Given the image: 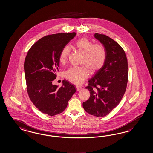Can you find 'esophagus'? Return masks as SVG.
<instances>
[{"instance_id":"1","label":"esophagus","mask_w":153,"mask_h":153,"mask_svg":"<svg viewBox=\"0 0 153 153\" xmlns=\"http://www.w3.org/2000/svg\"><path fill=\"white\" fill-rule=\"evenodd\" d=\"M82 89V87L80 86H76V90L77 91H80Z\"/></svg>"}]
</instances>
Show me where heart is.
Segmentation results:
<instances>
[{"label":"heart","mask_w":153,"mask_h":153,"mask_svg":"<svg viewBox=\"0 0 153 153\" xmlns=\"http://www.w3.org/2000/svg\"><path fill=\"white\" fill-rule=\"evenodd\" d=\"M75 48L83 54L82 64L85 66L70 68L65 73L66 78L71 83L79 85L88 75V71L94 73L100 70L105 64L107 53L105 46L101 44H93L87 38L78 39L75 44ZM70 53V48L66 46L60 53L59 59L61 63H64Z\"/></svg>","instance_id":"obj_1"}]
</instances>
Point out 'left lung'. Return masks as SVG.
I'll list each match as a JSON object with an SVG mask.
<instances>
[{"label":"left lung","mask_w":153,"mask_h":153,"mask_svg":"<svg viewBox=\"0 0 153 153\" xmlns=\"http://www.w3.org/2000/svg\"><path fill=\"white\" fill-rule=\"evenodd\" d=\"M94 36L105 46L107 56L103 66L88 81L85 88L91 95L83 107L91 115L104 117L119 104L126 91L127 59L123 48L114 39L97 33Z\"/></svg>","instance_id":"8db88e82"}]
</instances>
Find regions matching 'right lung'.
I'll list each match as a JSON object with an SVG mask.
<instances>
[{"label": "right lung", "mask_w": 153, "mask_h": 153, "mask_svg": "<svg viewBox=\"0 0 153 153\" xmlns=\"http://www.w3.org/2000/svg\"><path fill=\"white\" fill-rule=\"evenodd\" d=\"M76 34L61 33L45 36L32 45L25 60L29 97L41 112L49 116L63 112L76 92L74 85L65 80L61 87L53 84L59 71L60 52Z\"/></svg>", "instance_id": "1"}]
</instances>
